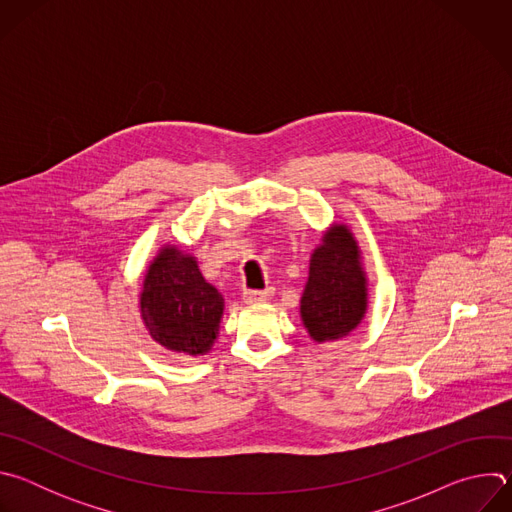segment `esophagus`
I'll return each instance as SVG.
<instances>
[{
    "label": "esophagus",
    "mask_w": 512,
    "mask_h": 512,
    "mask_svg": "<svg viewBox=\"0 0 512 512\" xmlns=\"http://www.w3.org/2000/svg\"><path fill=\"white\" fill-rule=\"evenodd\" d=\"M271 296H273L271 289H263V291H259V289H247V291H243L245 304H261V302H267Z\"/></svg>",
    "instance_id": "34e87169"
}]
</instances>
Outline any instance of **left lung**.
<instances>
[{"label":"left lung","mask_w":512,"mask_h":512,"mask_svg":"<svg viewBox=\"0 0 512 512\" xmlns=\"http://www.w3.org/2000/svg\"><path fill=\"white\" fill-rule=\"evenodd\" d=\"M369 289L360 249L346 225L334 223L314 249L302 296V322L316 342L348 336L367 314Z\"/></svg>","instance_id":"left-lung-1"}]
</instances>
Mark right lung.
Instances as JSON below:
<instances>
[{
  "instance_id": "add662e5",
  "label": "right lung",
  "mask_w": 512,
  "mask_h": 512,
  "mask_svg": "<svg viewBox=\"0 0 512 512\" xmlns=\"http://www.w3.org/2000/svg\"><path fill=\"white\" fill-rule=\"evenodd\" d=\"M139 308L158 344L198 356L206 354L218 336L225 300L202 277L196 257L176 245H164L145 273Z\"/></svg>"
}]
</instances>
